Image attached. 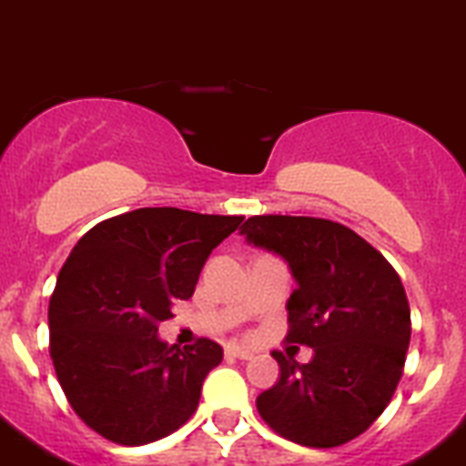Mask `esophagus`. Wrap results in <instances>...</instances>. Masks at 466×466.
Wrapping results in <instances>:
<instances>
[{
	"mask_svg": "<svg viewBox=\"0 0 466 466\" xmlns=\"http://www.w3.org/2000/svg\"><path fill=\"white\" fill-rule=\"evenodd\" d=\"M225 355H228V358H237V360H253V353H250V350H243V348H238V346H228L225 348Z\"/></svg>",
	"mask_w": 466,
	"mask_h": 466,
	"instance_id": "esophagus-1",
	"label": "esophagus"
}]
</instances>
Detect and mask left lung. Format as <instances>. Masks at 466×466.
Segmentation results:
<instances>
[{
	"label": "left lung",
	"instance_id": "8db88e82",
	"mask_svg": "<svg viewBox=\"0 0 466 466\" xmlns=\"http://www.w3.org/2000/svg\"><path fill=\"white\" fill-rule=\"evenodd\" d=\"M241 234L288 262L285 341L313 348L299 364L274 350L280 379L258 397L262 420L288 441L334 448L374 425L404 374L410 309L392 264L353 229L309 216H253Z\"/></svg>",
	"mask_w": 466,
	"mask_h": 466
}]
</instances>
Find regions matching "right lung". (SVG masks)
<instances>
[{
  "mask_svg": "<svg viewBox=\"0 0 466 466\" xmlns=\"http://www.w3.org/2000/svg\"><path fill=\"white\" fill-rule=\"evenodd\" d=\"M243 216L137 208L86 232L48 304L50 360L66 401L90 430L144 446L186 425L223 360L211 339L157 337L176 299H190L204 262Z\"/></svg>",
  "mask_w": 466,
  "mask_h": 466,
  "instance_id": "obj_1",
  "label": "right lung"
}]
</instances>
